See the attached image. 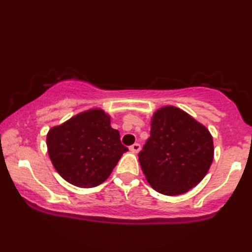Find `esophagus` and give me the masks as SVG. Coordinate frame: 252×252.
Returning <instances> with one entry per match:
<instances>
[{"label": "esophagus", "mask_w": 252, "mask_h": 252, "mask_svg": "<svg viewBox=\"0 0 252 252\" xmlns=\"http://www.w3.org/2000/svg\"><path fill=\"white\" fill-rule=\"evenodd\" d=\"M129 150L133 153V154H138L140 150H141V146H140L139 143H134V145L129 147Z\"/></svg>", "instance_id": "34e87169"}]
</instances>
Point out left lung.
Instances as JSON below:
<instances>
[{
	"label": "left lung",
	"instance_id": "8db88e82",
	"mask_svg": "<svg viewBox=\"0 0 252 252\" xmlns=\"http://www.w3.org/2000/svg\"><path fill=\"white\" fill-rule=\"evenodd\" d=\"M150 136L139 153L146 179L165 195L185 193L202 181L213 162L210 130L176 106L153 114Z\"/></svg>",
	"mask_w": 252,
	"mask_h": 252
}]
</instances>
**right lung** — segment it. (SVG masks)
<instances>
[{
  "label": "right lung",
  "mask_w": 252,
  "mask_h": 252,
  "mask_svg": "<svg viewBox=\"0 0 252 252\" xmlns=\"http://www.w3.org/2000/svg\"><path fill=\"white\" fill-rule=\"evenodd\" d=\"M52 164L64 181L78 188H94L111 175L126 153L110 116L91 109L74 116L47 133Z\"/></svg>",
  "instance_id": "right-lung-1"
}]
</instances>
